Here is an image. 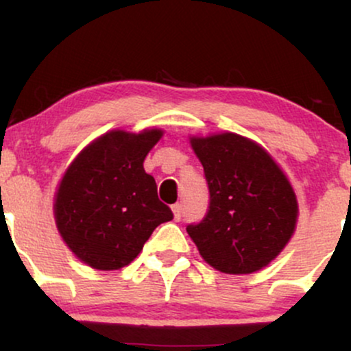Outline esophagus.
<instances>
[{
  "mask_svg": "<svg viewBox=\"0 0 351 351\" xmlns=\"http://www.w3.org/2000/svg\"><path fill=\"white\" fill-rule=\"evenodd\" d=\"M171 209H173V215H175V219L180 221L181 216H183V204H181V203L173 204Z\"/></svg>",
  "mask_w": 351,
  "mask_h": 351,
  "instance_id": "obj_1",
  "label": "esophagus"
}]
</instances>
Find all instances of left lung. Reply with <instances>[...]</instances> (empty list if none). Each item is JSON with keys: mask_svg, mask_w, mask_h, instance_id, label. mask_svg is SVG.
I'll list each match as a JSON object with an SVG mask.
<instances>
[{"mask_svg": "<svg viewBox=\"0 0 351 351\" xmlns=\"http://www.w3.org/2000/svg\"><path fill=\"white\" fill-rule=\"evenodd\" d=\"M209 189V206L186 231L209 265L251 274L276 259L293 234L295 193L267 152L236 134L193 136Z\"/></svg>", "mask_w": 351, "mask_h": 351, "instance_id": "obj_1", "label": "left lung"}]
</instances>
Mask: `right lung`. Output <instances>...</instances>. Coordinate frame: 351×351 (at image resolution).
I'll return each mask as SVG.
<instances>
[{
  "label": "right lung",
  "instance_id": "1",
  "mask_svg": "<svg viewBox=\"0 0 351 351\" xmlns=\"http://www.w3.org/2000/svg\"><path fill=\"white\" fill-rule=\"evenodd\" d=\"M162 130L108 132L74 160L60 181L54 215L58 229L80 261L115 271L138 256L156 226L173 219L156 195L143 160Z\"/></svg>",
  "mask_w": 351,
  "mask_h": 351
}]
</instances>
